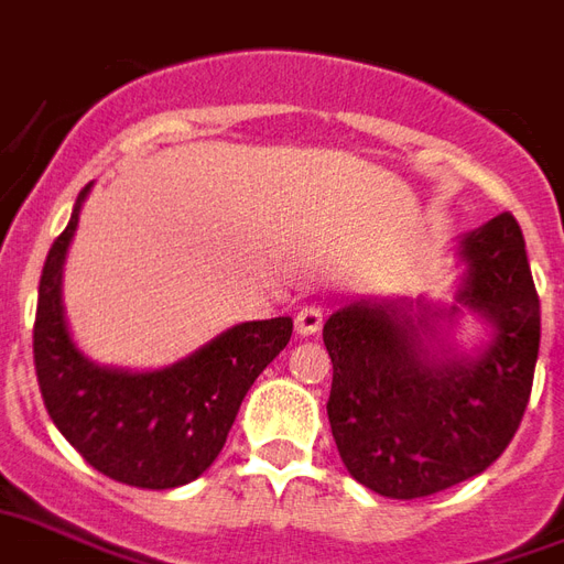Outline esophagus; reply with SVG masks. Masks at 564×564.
I'll return each mask as SVG.
<instances>
[{
  "label": "esophagus",
  "mask_w": 564,
  "mask_h": 564,
  "mask_svg": "<svg viewBox=\"0 0 564 564\" xmlns=\"http://www.w3.org/2000/svg\"><path fill=\"white\" fill-rule=\"evenodd\" d=\"M324 324V310L322 306H303L294 318V327H297L300 336H315L322 330Z\"/></svg>",
  "instance_id": "esophagus-1"
}]
</instances>
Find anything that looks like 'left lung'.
Returning a JSON list of instances; mask_svg holds the SVG:
<instances>
[{
	"label": "left lung",
	"mask_w": 564,
	"mask_h": 564,
	"mask_svg": "<svg viewBox=\"0 0 564 564\" xmlns=\"http://www.w3.org/2000/svg\"><path fill=\"white\" fill-rule=\"evenodd\" d=\"M459 252L468 264L459 300L496 327L478 360L423 348L426 315L414 324L393 306L355 303L324 324L333 438L351 478L388 499H421L480 475L529 405L541 300L523 231L501 213Z\"/></svg>",
	"instance_id": "obj_1"
}]
</instances>
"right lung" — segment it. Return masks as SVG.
<instances>
[{
	"instance_id": "right-lung-1",
	"label": "right lung",
	"mask_w": 564,
	"mask_h": 564,
	"mask_svg": "<svg viewBox=\"0 0 564 564\" xmlns=\"http://www.w3.org/2000/svg\"><path fill=\"white\" fill-rule=\"evenodd\" d=\"M80 188L72 221L53 240L39 285L32 330L35 372L51 421L101 475L171 490L200 478L219 456L254 378L291 339V318L246 322L221 333L186 360L159 372H119L89 364L63 315V261L77 228Z\"/></svg>"
}]
</instances>
